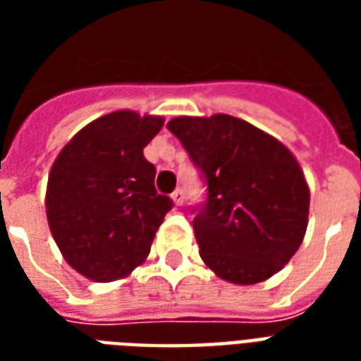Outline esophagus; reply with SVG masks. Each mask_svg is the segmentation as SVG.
I'll return each mask as SVG.
<instances>
[{
	"label": "esophagus",
	"mask_w": 361,
	"mask_h": 361,
	"mask_svg": "<svg viewBox=\"0 0 361 361\" xmlns=\"http://www.w3.org/2000/svg\"><path fill=\"white\" fill-rule=\"evenodd\" d=\"M172 200H174L176 206H181V204H183V189H176V191L172 192Z\"/></svg>",
	"instance_id": "obj_1"
}]
</instances>
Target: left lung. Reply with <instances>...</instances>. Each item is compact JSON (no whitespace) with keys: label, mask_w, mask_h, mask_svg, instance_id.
<instances>
[{"label":"left lung","mask_w":361,"mask_h":361,"mask_svg":"<svg viewBox=\"0 0 361 361\" xmlns=\"http://www.w3.org/2000/svg\"><path fill=\"white\" fill-rule=\"evenodd\" d=\"M166 127L206 183V200L191 206L200 258L236 285L277 274L307 228L309 189L294 155L226 114L174 118Z\"/></svg>","instance_id":"1"}]
</instances>
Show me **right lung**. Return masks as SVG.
<instances>
[{"instance_id":"add662e5","label":"right lung","mask_w":361,"mask_h":361,"mask_svg":"<svg viewBox=\"0 0 361 361\" xmlns=\"http://www.w3.org/2000/svg\"><path fill=\"white\" fill-rule=\"evenodd\" d=\"M163 118L130 110L86 125L61 149L47 187V217L63 258L84 277L109 283L146 260L174 202L155 189L144 147Z\"/></svg>"}]
</instances>
